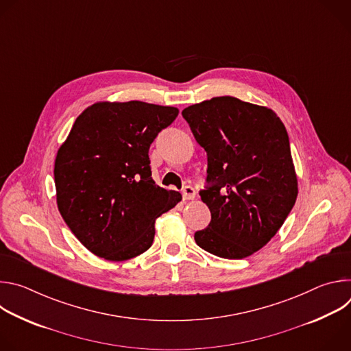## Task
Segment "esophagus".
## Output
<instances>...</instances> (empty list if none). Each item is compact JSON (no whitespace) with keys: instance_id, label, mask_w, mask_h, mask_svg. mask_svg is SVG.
I'll use <instances>...</instances> for the list:
<instances>
[{"instance_id":"obj_1","label":"esophagus","mask_w":351,"mask_h":351,"mask_svg":"<svg viewBox=\"0 0 351 351\" xmlns=\"http://www.w3.org/2000/svg\"><path fill=\"white\" fill-rule=\"evenodd\" d=\"M183 199H194L195 198V190L191 186H186L182 191Z\"/></svg>"}]
</instances>
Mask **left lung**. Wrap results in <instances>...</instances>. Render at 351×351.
Returning a JSON list of instances; mask_svg holds the SVG:
<instances>
[{
    "mask_svg": "<svg viewBox=\"0 0 351 351\" xmlns=\"http://www.w3.org/2000/svg\"><path fill=\"white\" fill-rule=\"evenodd\" d=\"M182 115L207 152L211 183L199 191L211 222L194 240L221 258L250 257L276 234L297 198L286 128L271 108L229 95L190 106Z\"/></svg>",
    "mask_w": 351,
    "mask_h": 351,
    "instance_id": "1",
    "label": "left lung"
}]
</instances>
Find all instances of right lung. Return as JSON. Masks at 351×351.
Listing matches in <instances>:
<instances>
[{
	"mask_svg": "<svg viewBox=\"0 0 351 351\" xmlns=\"http://www.w3.org/2000/svg\"><path fill=\"white\" fill-rule=\"evenodd\" d=\"M175 107L98 101L75 121L54 165L57 206L93 254L133 258L153 244L156 219L182 194L156 184L148 148L178 117Z\"/></svg>",
	"mask_w": 351,
	"mask_h": 351,
	"instance_id": "add662e5",
	"label": "right lung"
}]
</instances>
